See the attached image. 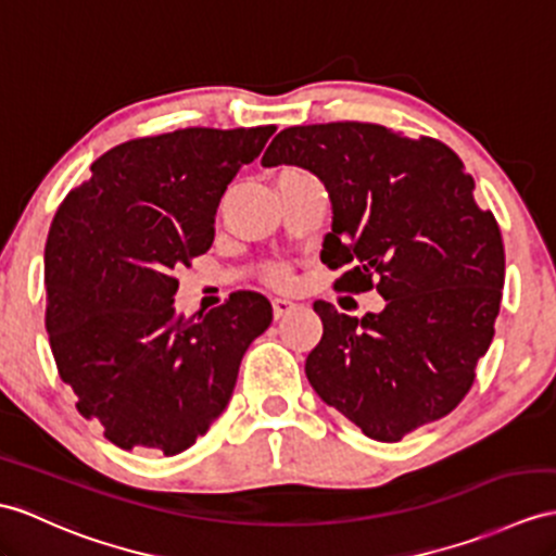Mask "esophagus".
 Segmentation results:
<instances>
[{
    "label": "esophagus",
    "instance_id": "esophagus-1",
    "mask_svg": "<svg viewBox=\"0 0 556 556\" xmlns=\"http://www.w3.org/2000/svg\"><path fill=\"white\" fill-rule=\"evenodd\" d=\"M294 308H296V304L290 302V300H274V316H276V320L286 318L288 314H292Z\"/></svg>",
    "mask_w": 556,
    "mask_h": 556
}]
</instances>
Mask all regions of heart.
<instances>
[{
  "instance_id": "obj_1",
  "label": "heart",
  "mask_w": 556,
  "mask_h": 556,
  "mask_svg": "<svg viewBox=\"0 0 556 556\" xmlns=\"http://www.w3.org/2000/svg\"><path fill=\"white\" fill-rule=\"evenodd\" d=\"M268 278H270V282H276V286H286V282H288V274L282 268L270 270Z\"/></svg>"
}]
</instances>
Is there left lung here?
<instances>
[{"label":"left lung","mask_w":556,"mask_h":556,"mask_svg":"<svg viewBox=\"0 0 556 556\" xmlns=\"http://www.w3.org/2000/svg\"><path fill=\"white\" fill-rule=\"evenodd\" d=\"M262 165L318 176L332 202L320 262L351 266L340 290L375 286L387 302L363 318L314 304L323 337L304 370L316 394L384 443L455 410L493 342L505 286L503 236L463 160L429 137L328 122L282 129Z\"/></svg>","instance_id":"1"}]
</instances>
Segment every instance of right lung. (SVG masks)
<instances>
[{"mask_svg":"<svg viewBox=\"0 0 556 556\" xmlns=\"http://www.w3.org/2000/svg\"><path fill=\"white\" fill-rule=\"evenodd\" d=\"M274 131L188 127L119 143L53 216L45 248L51 354L79 415L122 451L191 448L274 320L260 292H233L193 318L174 311V270L212 248L222 195Z\"/></svg>","mask_w":556,"mask_h":556,"instance_id":"1","label":"right lung"}]
</instances>
